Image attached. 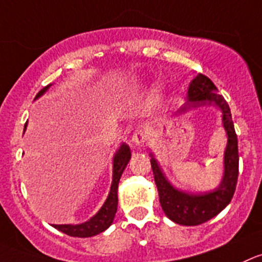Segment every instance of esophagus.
Returning <instances> with one entry per match:
<instances>
[{
	"label": "esophagus",
	"instance_id": "1",
	"mask_svg": "<svg viewBox=\"0 0 262 262\" xmlns=\"http://www.w3.org/2000/svg\"><path fill=\"white\" fill-rule=\"evenodd\" d=\"M146 142V134L145 132L142 130L141 128H136L134 129L133 134H132V143L137 147H142Z\"/></svg>",
	"mask_w": 262,
	"mask_h": 262
}]
</instances>
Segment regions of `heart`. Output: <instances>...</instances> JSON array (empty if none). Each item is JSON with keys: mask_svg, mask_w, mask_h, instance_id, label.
Wrapping results in <instances>:
<instances>
[{"mask_svg": "<svg viewBox=\"0 0 262 262\" xmlns=\"http://www.w3.org/2000/svg\"><path fill=\"white\" fill-rule=\"evenodd\" d=\"M158 92H156V94L155 95H154V101H158Z\"/></svg>", "mask_w": 262, "mask_h": 262, "instance_id": "heart-1", "label": "heart"}]
</instances>
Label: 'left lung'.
I'll return each mask as SVG.
<instances>
[{
  "label": "left lung",
  "instance_id": "left-lung-1",
  "mask_svg": "<svg viewBox=\"0 0 262 262\" xmlns=\"http://www.w3.org/2000/svg\"><path fill=\"white\" fill-rule=\"evenodd\" d=\"M211 104H216L222 111V124L227 134V146L224 156V178L217 189L198 195L180 191L168 182L159 168L158 161L151 158V168L158 186L161 208L168 219L176 224L195 226L207 222L217 216L231 202L235 192L239 174V154L238 138L231 119L230 107L225 98L219 94V90L211 79L199 73L190 84L187 102L183 104L180 112Z\"/></svg>",
  "mask_w": 262,
  "mask_h": 262
}]
</instances>
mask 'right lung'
<instances>
[{"instance_id":"obj_1","label":"right lung","mask_w":262,"mask_h":262,"mask_svg":"<svg viewBox=\"0 0 262 262\" xmlns=\"http://www.w3.org/2000/svg\"><path fill=\"white\" fill-rule=\"evenodd\" d=\"M50 88V85L45 86L37 93L36 98L41 97L46 90ZM27 128V123L24 125V130ZM130 160V148L125 143L120 146L119 150L116 151L114 156V172H112V183L111 190L107 200L104 202L103 207L99 209L94 217L89 221L84 222L80 225H54L55 229H58L62 233L67 234L70 236H79V238H88V236H94L97 234L102 233L106 229H108L110 225L114 221V217L117 211V186H119V181L124 169L128 165Z\"/></svg>"}]
</instances>
